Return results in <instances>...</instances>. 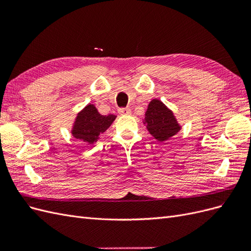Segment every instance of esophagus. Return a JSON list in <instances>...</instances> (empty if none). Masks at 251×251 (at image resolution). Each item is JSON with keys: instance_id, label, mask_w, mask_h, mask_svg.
Instances as JSON below:
<instances>
[{"instance_id": "obj_1", "label": "esophagus", "mask_w": 251, "mask_h": 251, "mask_svg": "<svg viewBox=\"0 0 251 251\" xmlns=\"http://www.w3.org/2000/svg\"><path fill=\"white\" fill-rule=\"evenodd\" d=\"M131 110L128 108H120L118 109V113L120 114V115H130L131 114Z\"/></svg>"}]
</instances>
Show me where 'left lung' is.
Listing matches in <instances>:
<instances>
[{"mask_svg": "<svg viewBox=\"0 0 251 251\" xmlns=\"http://www.w3.org/2000/svg\"><path fill=\"white\" fill-rule=\"evenodd\" d=\"M146 124L151 135L159 141L170 139L180 130L173 112L158 100H153L150 102L146 112Z\"/></svg>", "mask_w": 251, "mask_h": 251, "instance_id": "left-lung-1", "label": "left lung"}]
</instances>
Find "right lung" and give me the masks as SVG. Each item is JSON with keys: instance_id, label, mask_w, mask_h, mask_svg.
Masks as SVG:
<instances>
[{"instance_id": "right-lung-1", "label": "right lung", "mask_w": 251, "mask_h": 251, "mask_svg": "<svg viewBox=\"0 0 251 251\" xmlns=\"http://www.w3.org/2000/svg\"><path fill=\"white\" fill-rule=\"evenodd\" d=\"M115 118L116 116L113 114L100 115L93 104H88L77 115L72 135L75 138L92 144L112 125Z\"/></svg>"}]
</instances>
